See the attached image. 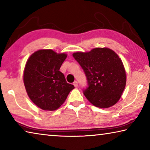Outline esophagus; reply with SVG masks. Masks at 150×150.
<instances>
[{"mask_svg": "<svg viewBox=\"0 0 150 150\" xmlns=\"http://www.w3.org/2000/svg\"><path fill=\"white\" fill-rule=\"evenodd\" d=\"M73 85L75 86V87H78V82L77 81H74V82H73Z\"/></svg>", "mask_w": 150, "mask_h": 150, "instance_id": "esophagus-1", "label": "esophagus"}]
</instances>
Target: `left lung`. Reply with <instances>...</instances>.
Returning <instances> with one entry per match:
<instances>
[{"label": "left lung", "mask_w": 150, "mask_h": 150, "mask_svg": "<svg viewBox=\"0 0 150 150\" xmlns=\"http://www.w3.org/2000/svg\"><path fill=\"white\" fill-rule=\"evenodd\" d=\"M73 57L84 71L87 87L86 98L96 107L108 108L118 102L126 86V76L118 55L108 48H95L89 52H77Z\"/></svg>", "instance_id": "left-lung-1"}]
</instances>
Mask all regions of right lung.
I'll use <instances>...</instances> for the list:
<instances>
[{
    "instance_id": "right-lung-1",
    "label": "right lung",
    "mask_w": 150,
    "mask_h": 150,
    "mask_svg": "<svg viewBox=\"0 0 150 150\" xmlns=\"http://www.w3.org/2000/svg\"><path fill=\"white\" fill-rule=\"evenodd\" d=\"M66 57L65 54L41 50L27 61L24 73L25 88L32 102L43 110H56L75 88L67 83L59 71Z\"/></svg>"
}]
</instances>
